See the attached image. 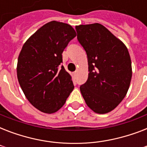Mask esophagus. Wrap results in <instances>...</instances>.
Here are the masks:
<instances>
[{
	"label": "esophagus",
	"mask_w": 147,
	"mask_h": 147,
	"mask_svg": "<svg viewBox=\"0 0 147 147\" xmlns=\"http://www.w3.org/2000/svg\"><path fill=\"white\" fill-rule=\"evenodd\" d=\"M74 76H77V74H78V70H76V71L73 72Z\"/></svg>",
	"instance_id": "1"
}]
</instances>
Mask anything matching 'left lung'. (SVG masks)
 I'll use <instances>...</instances> for the list:
<instances>
[{
	"instance_id": "8db88e82",
	"label": "left lung",
	"mask_w": 147,
	"mask_h": 147,
	"mask_svg": "<svg viewBox=\"0 0 147 147\" xmlns=\"http://www.w3.org/2000/svg\"><path fill=\"white\" fill-rule=\"evenodd\" d=\"M86 52L88 78L80 86L87 105L98 114L114 110L127 94L132 77L130 54L121 40L100 24L76 26Z\"/></svg>"
}]
</instances>
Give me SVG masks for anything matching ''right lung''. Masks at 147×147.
Segmentation results:
<instances>
[{"label":"right lung","mask_w":147,"mask_h":147,"mask_svg":"<svg viewBox=\"0 0 147 147\" xmlns=\"http://www.w3.org/2000/svg\"><path fill=\"white\" fill-rule=\"evenodd\" d=\"M76 36L69 24L51 21L23 46L17 62V78L27 100L40 111H57L73 90L71 76L61 63L63 51Z\"/></svg>","instance_id":"1"}]
</instances>
